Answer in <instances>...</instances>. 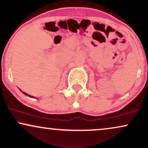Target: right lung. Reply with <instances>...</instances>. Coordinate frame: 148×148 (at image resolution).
<instances>
[{"label":"right lung","mask_w":148,"mask_h":148,"mask_svg":"<svg viewBox=\"0 0 148 148\" xmlns=\"http://www.w3.org/2000/svg\"><path fill=\"white\" fill-rule=\"evenodd\" d=\"M22 93H24V95H26V96H29V97H31V98H33V96H30V95H29V94H27V93H25V92H24V91H22Z\"/></svg>","instance_id":"1"}]
</instances>
